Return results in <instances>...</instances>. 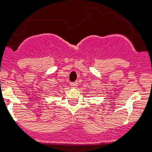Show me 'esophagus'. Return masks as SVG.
<instances>
[{
  "instance_id": "1",
  "label": "esophagus",
  "mask_w": 152,
  "mask_h": 152,
  "mask_svg": "<svg viewBox=\"0 0 152 152\" xmlns=\"http://www.w3.org/2000/svg\"><path fill=\"white\" fill-rule=\"evenodd\" d=\"M77 85H78L77 82H73V83H70V86H72V87H76Z\"/></svg>"
}]
</instances>
